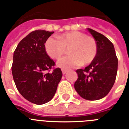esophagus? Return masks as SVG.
I'll list each match as a JSON object with an SVG mask.
<instances>
[{
  "label": "esophagus",
  "instance_id": "obj_1",
  "mask_svg": "<svg viewBox=\"0 0 129 129\" xmlns=\"http://www.w3.org/2000/svg\"><path fill=\"white\" fill-rule=\"evenodd\" d=\"M61 71H62L63 74H66L67 70H65V69H62V70H61Z\"/></svg>",
  "mask_w": 129,
  "mask_h": 129
}]
</instances>
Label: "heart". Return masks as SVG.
Masks as SVG:
<instances>
[{
    "instance_id": "heart-1",
    "label": "heart",
    "mask_w": 129,
    "mask_h": 129,
    "mask_svg": "<svg viewBox=\"0 0 129 129\" xmlns=\"http://www.w3.org/2000/svg\"><path fill=\"white\" fill-rule=\"evenodd\" d=\"M47 53L53 59H59L68 48L69 55L57 61V66L62 68H71L92 62L97 52L95 39L80 31H71L63 33L58 38L49 37L45 43Z\"/></svg>"
}]
</instances>
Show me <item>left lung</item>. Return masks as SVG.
Here are the masks:
<instances>
[{
  "label": "left lung",
  "instance_id": "obj_1",
  "mask_svg": "<svg viewBox=\"0 0 129 129\" xmlns=\"http://www.w3.org/2000/svg\"><path fill=\"white\" fill-rule=\"evenodd\" d=\"M97 45L94 59L85 69L77 70L78 78L74 84L75 90L88 100H100L109 93L116 80L118 59L112 42L104 35L88 29Z\"/></svg>",
  "mask_w": 129,
  "mask_h": 129
}]
</instances>
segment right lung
Wrapping results in <instances>:
<instances>
[{"instance_id": "obj_1", "label": "right lung", "mask_w": 129, "mask_h": 129, "mask_svg": "<svg viewBox=\"0 0 129 129\" xmlns=\"http://www.w3.org/2000/svg\"><path fill=\"white\" fill-rule=\"evenodd\" d=\"M53 31L36 30L23 38L13 55L12 74L19 93L29 102L41 105L50 101L62 77L60 68L47 53L45 43Z\"/></svg>"}]
</instances>
